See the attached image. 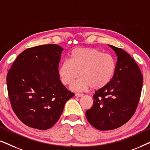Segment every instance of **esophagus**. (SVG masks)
Returning <instances> with one entry per match:
<instances>
[{
  "instance_id": "esophagus-1",
  "label": "esophagus",
  "mask_w": 150,
  "mask_h": 150,
  "mask_svg": "<svg viewBox=\"0 0 150 150\" xmlns=\"http://www.w3.org/2000/svg\"><path fill=\"white\" fill-rule=\"evenodd\" d=\"M75 96L76 97H82V96H83V93H76L75 94Z\"/></svg>"
}]
</instances>
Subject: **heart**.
Returning a JSON list of instances; mask_svg holds the SVG:
<instances>
[{"label":"heart","instance_id":"1","mask_svg":"<svg viewBox=\"0 0 150 150\" xmlns=\"http://www.w3.org/2000/svg\"><path fill=\"white\" fill-rule=\"evenodd\" d=\"M115 70V61L109 54L93 48H77L69 55V61L59 65L58 74L61 83L71 85V89L80 91L89 89H102L111 81Z\"/></svg>","mask_w":150,"mask_h":150}]
</instances>
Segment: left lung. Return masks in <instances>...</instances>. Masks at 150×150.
Segmentation results:
<instances>
[{
    "label": "left lung",
    "mask_w": 150,
    "mask_h": 150,
    "mask_svg": "<svg viewBox=\"0 0 150 150\" xmlns=\"http://www.w3.org/2000/svg\"><path fill=\"white\" fill-rule=\"evenodd\" d=\"M117 57L111 81L93 95V104L86 111L90 124L110 130L126 124L134 115L140 99L143 76L136 62L122 48L108 45Z\"/></svg>",
    "instance_id": "left-lung-1"
}]
</instances>
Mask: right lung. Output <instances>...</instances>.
I'll return each instance as SVG.
<instances>
[{"instance_id":"obj_1","label":"right lung","mask_w":150,"mask_h":150,"mask_svg":"<svg viewBox=\"0 0 150 150\" xmlns=\"http://www.w3.org/2000/svg\"><path fill=\"white\" fill-rule=\"evenodd\" d=\"M63 48L47 44L26 49L18 55L7 76L14 112L26 126L47 130L56 124L65 104L74 96L58 74Z\"/></svg>"}]
</instances>
